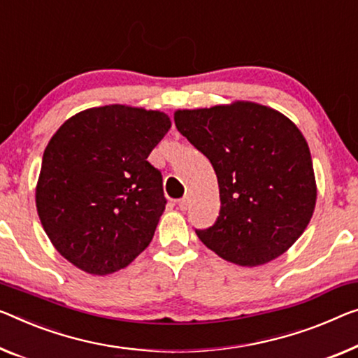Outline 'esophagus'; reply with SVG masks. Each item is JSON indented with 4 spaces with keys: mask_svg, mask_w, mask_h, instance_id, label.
I'll use <instances>...</instances> for the list:
<instances>
[{
    "mask_svg": "<svg viewBox=\"0 0 358 358\" xmlns=\"http://www.w3.org/2000/svg\"><path fill=\"white\" fill-rule=\"evenodd\" d=\"M189 196H184V198H180V200L178 201V206H179V210L180 211H187L189 210Z\"/></svg>",
    "mask_w": 358,
    "mask_h": 358,
    "instance_id": "obj_1",
    "label": "esophagus"
}]
</instances>
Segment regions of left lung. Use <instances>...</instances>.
<instances>
[{"label": "left lung", "instance_id": "8db88e82", "mask_svg": "<svg viewBox=\"0 0 358 358\" xmlns=\"http://www.w3.org/2000/svg\"><path fill=\"white\" fill-rule=\"evenodd\" d=\"M176 128L211 162L221 211L198 238L245 267L282 256L304 232L317 200L309 145L296 124L255 102L178 110Z\"/></svg>", "mask_w": 358, "mask_h": 358}]
</instances>
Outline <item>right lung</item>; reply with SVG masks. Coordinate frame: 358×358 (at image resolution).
<instances>
[{"label": "right lung", "instance_id": "1", "mask_svg": "<svg viewBox=\"0 0 358 358\" xmlns=\"http://www.w3.org/2000/svg\"><path fill=\"white\" fill-rule=\"evenodd\" d=\"M171 128L168 115L126 106L87 108L67 120L43 155L36 210L65 259L92 275L133 262L166 206L148 155Z\"/></svg>", "mask_w": 358, "mask_h": 358}]
</instances>
